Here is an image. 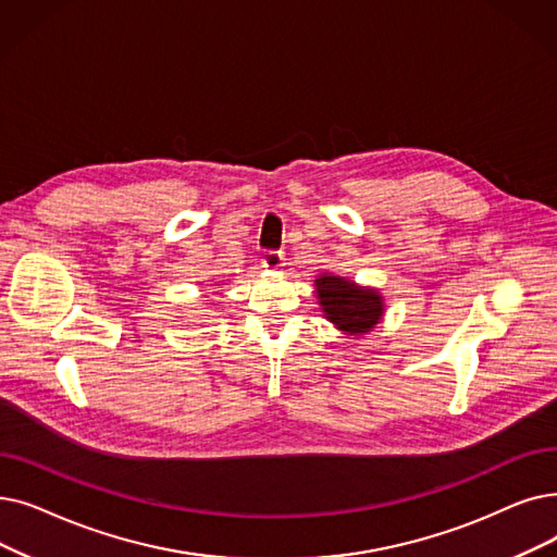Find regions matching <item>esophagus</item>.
<instances>
[{
	"instance_id": "obj_1",
	"label": "esophagus",
	"mask_w": 557,
	"mask_h": 557,
	"mask_svg": "<svg viewBox=\"0 0 557 557\" xmlns=\"http://www.w3.org/2000/svg\"><path fill=\"white\" fill-rule=\"evenodd\" d=\"M261 265H263V269H273V271L282 269L284 252L282 250H263L261 252Z\"/></svg>"
}]
</instances>
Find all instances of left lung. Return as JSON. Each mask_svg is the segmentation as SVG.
I'll use <instances>...</instances> for the list:
<instances>
[{
	"label": "left lung",
	"instance_id": "left-lung-1",
	"mask_svg": "<svg viewBox=\"0 0 557 557\" xmlns=\"http://www.w3.org/2000/svg\"><path fill=\"white\" fill-rule=\"evenodd\" d=\"M319 298L327 319L350 334L371 330L382 317V300L373 288H357L344 277H321Z\"/></svg>",
	"mask_w": 557,
	"mask_h": 557
}]
</instances>
